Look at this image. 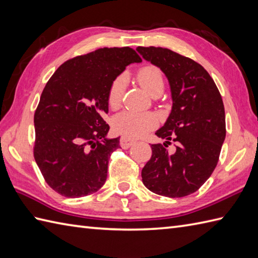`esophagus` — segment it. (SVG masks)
Wrapping results in <instances>:
<instances>
[{
	"label": "esophagus",
	"instance_id": "obj_1",
	"mask_svg": "<svg viewBox=\"0 0 258 258\" xmlns=\"http://www.w3.org/2000/svg\"><path fill=\"white\" fill-rule=\"evenodd\" d=\"M134 143H135L134 140L130 139V138H126V136H122V138H120V140H119V144H120V146H122V149H124V150L128 149V147L132 146Z\"/></svg>",
	"mask_w": 258,
	"mask_h": 258
}]
</instances>
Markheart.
Returning <instances> with one entry per match:
<instances>
[{"mask_svg":"<svg viewBox=\"0 0 258 258\" xmlns=\"http://www.w3.org/2000/svg\"><path fill=\"white\" fill-rule=\"evenodd\" d=\"M140 85L153 97L161 95L164 90V78L161 70L154 65H145L141 68L136 74ZM127 85L126 75L120 74L115 78L107 92V103L111 108L119 107L123 95ZM157 119L154 114L149 112L123 111L118 113L113 119V126L116 132L127 138H140L154 128Z\"/></svg>","mask_w":258,"mask_h":258,"instance_id":"heart-1","label":"heart"}]
</instances>
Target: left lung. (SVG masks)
I'll list each match as a JSON object with an SVG mask.
<instances>
[{
	"label": "left lung",
	"instance_id": "left-lung-1",
	"mask_svg": "<svg viewBox=\"0 0 258 258\" xmlns=\"http://www.w3.org/2000/svg\"><path fill=\"white\" fill-rule=\"evenodd\" d=\"M146 61L160 68L171 87L172 111L160 130L164 144H152V157L142 169L143 184L166 197L194 193L215 169L226 136L225 109L211 75L201 64L168 48H136ZM177 151L166 150L170 141Z\"/></svg>",
	"mask_w": 258,
	"mask_h": 258
}]
</instances>
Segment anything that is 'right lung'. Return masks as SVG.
<instances>
[{"label":"right lung","mask_w":258,"mask_h":258,"mask_svg":"<svg viewBox=\"0 0 258 258\" xmlns=\"http://www.w3.org/2000/svg\"><path fill=\"white\" fill-rule=\"evenodd\" d=\"M142 58L133 48L104 47L63 63L42 92L34 114V158L51 188L65 197L95 193L107 177L119 138L107 139L112 81Z\"/></svg>","instance_id":"1"}]
</instances>
